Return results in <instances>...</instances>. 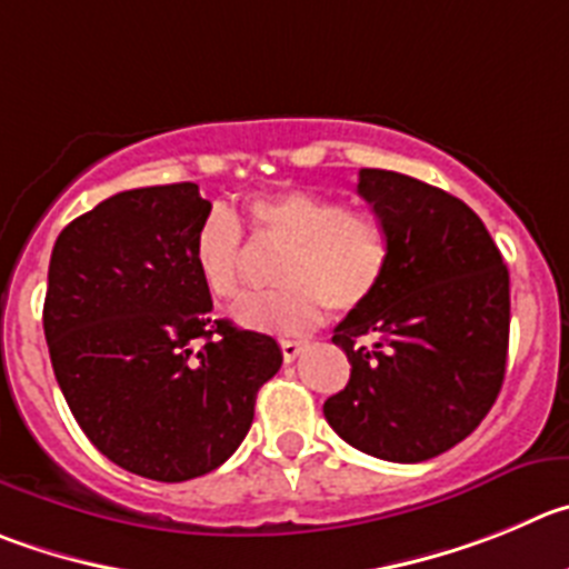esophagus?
<instances>
[{
  "instance_id": "34e87169",
  "label": "esophagus",
  "mask_w": 569,
  "mask_h": 569,
  "mask_svg": "<svg viewBox=\"0 0 569 569\" xmlns=\"http://www.w3.org/2000/svg\"><path fill=\"white\" fill-rule=\"evenodd\" d=\"M280 350H283L286 362H295L302 350H306V342H300V339H280Z\"/></svg>"
}]
</instances>
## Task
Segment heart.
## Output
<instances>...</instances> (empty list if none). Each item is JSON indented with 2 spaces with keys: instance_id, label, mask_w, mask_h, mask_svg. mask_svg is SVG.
Instances as JSON below:
<instances>
[{
  "instance_id": "1",
  "label": "heart",
  "mask_w": 569,
  "mask_h": 569,
  "mask_svg": "<svg viewBox=\"0 0 569 569\" xmlns=\"http://www.w3.org/2000/svg\"><path fill=\"white\" fill-rule=\"evenodd\" d=\"M252 238L286 247L274 269V291L247 295L232 320L249 331L302 333L315 328L322 306L348 315L376 297L390 269V232L368 210H350L337 196L278 190L243 207ZM193 267L216 300H232L241 286L243 232L221 207L196 227Z\"/></svg>"
}]
</instances>
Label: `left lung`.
<instances>
[{
	"instance_id": "obj_1",
	"label": "left lung",
	"mask_w": 569,
	"mask_h": 569,
	"mask_svg": "<svg viewBox=\"0 0 569 569\" xmlns=\"http://www.w3.org/2000/svg\"><path fill=\"white\" fill-rule=\"evenodd\" d=\"M357 190L390 232V269L373 300L333 328L350 379L322 412L359 452L421 463L469 438L500 396L508 267L452 193L379 168H362Z\"/></svg>"
}]
</instances>
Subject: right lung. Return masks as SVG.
Listing matches in <instances>:
<instances>
[{"label": "right lung", "mask_w": 569, "mask_h": 569, "mask_svg": "<svg viewBox=\"0 0 569 569\" xmlns=\"http://www.w3.org/2000/svg\"><path fill=\"white\" fill-rule=\"evenodd\" d=\"M199 184L123 190L52 247L44 337L78 427L111 463L159 482L219 469L283 365L278 342L212 320L193 267Z\"/></svg>", "instance_id": "obj_1"}]
</instances>
